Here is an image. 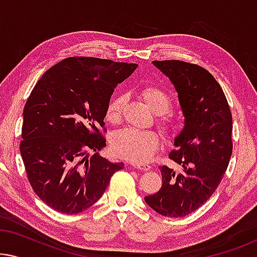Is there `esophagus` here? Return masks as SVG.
<instances>
[{
    "instance_id": "34e87169",
    "label": "esophagus",
    "mask_w": 257,
    "mask_h": 257,
    "mask_svg": "<svg viewBox=\"0 0 257 257\" xmlns=\"http://www.w3.org/2000/svg\"><path fill=\"white\" fill-rule=\"evenodd\" d=\"M132 166L137 168V170H140V171H150L151 170V166L149 164H138V163H133Z\"/></svg>"
}]
</instances>
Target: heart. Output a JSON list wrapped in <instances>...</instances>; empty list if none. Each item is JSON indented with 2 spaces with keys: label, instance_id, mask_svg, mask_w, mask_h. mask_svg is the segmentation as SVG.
<instances>
[{
  "label": "heart",
  "instance_id": "b5f03b06",
  "mask_svg": "<svg viewBox=\"0 0 257 257\" xmlns=\"http://www.w3.org/2000/svg\"><path fill=\"white\" fill-rule=\"evenodd\" d=\"M142 97L154 113L163 114L171 106V98L163 89L158 86H147L142 91ZM127 97L124 93L115 94L108 101L105 117L110 124L117 125L121 121ZM158 125L167 135L178 131L180 120L173 114L160 115ZM160 145V135L156 131H139L133 128H124L114 133L111 139V149L113 153L122 159L133 163H145L156 153Z\"/></svg>",
  "mask_w": 257,
  "mask_h": 257
}]
</instances>
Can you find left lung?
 Instances as JSON below:
<instances>
[{
	"instance_id": "1",
	"label": "left lung",
	"mask_w": 257,
	"mask_h": 257,
	"mask_svg": "<svg viewBox=\"0 0 257 257\" xmlns=\"http://www.w3.org/2000/svg\"><path fill=\"white\" fill-rule=\"evenodd\" d=\"M178 92L185 125L168 158L181 166H160L161 188L145 201L160 215L186 216L215 192L229 164L233 119L220 84L201 66L182 61H153Z\"/></svg>"
}]
</instances>
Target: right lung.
<instances>
[{
    "label": "right lung",
    "instance_id": "1",
    "mask_svg": "<svg viewBox=\"0 0 257 257\" xmlns=\"http://www.w3.org/2000/svg\"><path fill=\"white\" fill-rule=\"evenodd\" d=\"M133 63L70 57L52 66L31 91L23 111L20 151L34 192L63 214L83 212L124 168L99 156L105 112Z\"/></svg>",
    "mask_w": 257,
    "mask_h": 257
}]
</instances>
